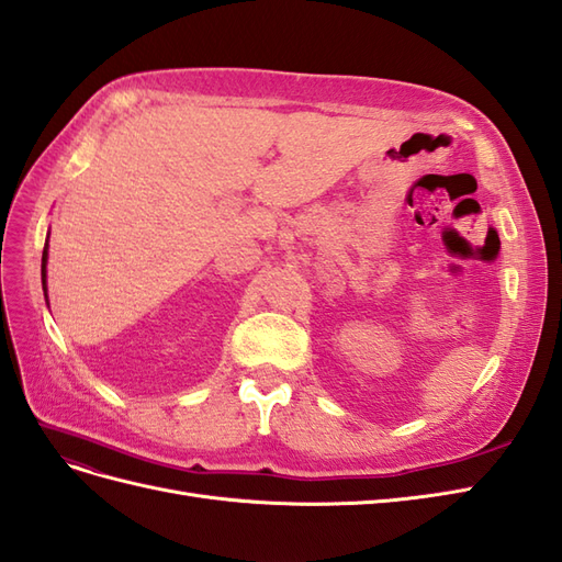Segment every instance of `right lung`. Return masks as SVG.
<instances>
[{
  "instance_id": "1",
  "label": "right lung",
  "mask_w": 562,
  "mask_h": 562,
  "mask_svg": "<svg viewBox=\"0 0 562 562\" xmlns=\"http://www.w3.org/2000/svg\"><path fill=\"white\" fill-rule=\"evenodd\" d=\"M46 262H48V239H46V248L42 252V288L46 293ZM46 304H48V297H46Z\"/></svg>"
}]
</instances>
